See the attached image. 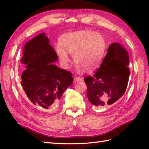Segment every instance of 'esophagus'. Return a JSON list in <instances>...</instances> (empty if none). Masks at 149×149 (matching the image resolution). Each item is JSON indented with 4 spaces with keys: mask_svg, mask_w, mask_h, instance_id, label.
<instances>
[{
    "mask_svg": "<svg viewBox=\"0 0 149 149\" xmlns=\"http://www.w3.org/2000/svg\"><path fill=\"white\" fill-rule=\"evenodd\" d=\"M83 81V79L81 77H75L74 78V82H77L79 81Z\"/></svg>",
    "mask_w": 149,
    "mask_h": 149,
    "instance_id": "34e87169",
    "label": "esophagus"
}]
</instances>
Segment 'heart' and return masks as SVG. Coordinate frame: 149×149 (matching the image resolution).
Returning a JSON list of instances; mask_svg holds the SVG:
<instances>
[{
	"label": "heart",
	"mask_w": 149,
	"mask_h": 149,
	"mask_svg": "<svg viewBox=\"0 0 149 149\" xmlns=\"http://www.w3.org/2000/svg\"><path fill=\"white\" fill-rule=\"evenodd\" d=\"M60 44L55 46V51L62 67L68 68V53H70L79 72L84 69L91 72L97 68L104 56L107 46L103 35L88 30L65 34L61 37Z\"/></svg>",
	"instance_id": "1"
}]
</instances>
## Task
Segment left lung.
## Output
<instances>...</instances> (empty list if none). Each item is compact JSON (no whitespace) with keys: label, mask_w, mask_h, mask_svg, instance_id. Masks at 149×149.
<instances>
[{"label":"left lung","mask_w":149,"mask_h":149,"mask_svg":"<svg viewBox=\"0 0 149 149\" xmlns=\"http://www.w3.org/2000/svg\"><path fill=\"white\" fill-rule=\"evenodd\" d=\"M130 59L119 43L110 44L102 64L93 76L85 77L89 102L96 108L109 107L125 93L129 81Z\"/></svg>","instance_id":"8db88e82"}]
</instances>
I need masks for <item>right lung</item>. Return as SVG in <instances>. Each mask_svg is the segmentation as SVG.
<instances>
[{
    "label": "right lung",
    "mask_w": 149,
    "mask_h": 149,
    "mask_svg": "<svg viewBox=\"0 0 149 149\" xmlns=\"http://www.w3.org/2000/svg\"><path fill=\"white\" fill-rule=\"evenodd\" d=\"M58 59L45 33L24 46L21 62L26 70L22 74L21 84L30 105L38 112L56 108L65 89L73 83L72 73L53 63Z\"/></svg>",
    "instance_id": "1"
}]
</instances>
